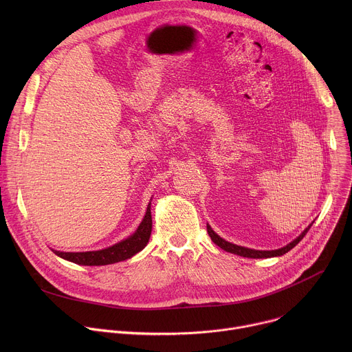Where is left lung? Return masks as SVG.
<instances>
[{"label": "left lung", "instance_id": "obj_1", "mask_svg": "<svg viewBox=\"0 0 352 352\" xmlns=\"http://www.w3.org/2000/svg\"><path fill=\"white\" fill-rule=\"evenodd\" d=\"M312 226V224H311ZM311 226L300 234L296 239H294L292 242H289L288 245H285L284 248H280V249H276V250H255V249H249V248H243V246H238V245H235V243H231V242H228V241H226V239H223L221 236H219L213 230H212V227L208 224V232H209V235H210V238H212V241L217 245V246H220L221 249H224V250H227V252H230V254H235V255H239V256H243V258H252V259H261V258H274V256H281V255H284V254H287L288 250H291L300 239H302L305 235H307V232L309 231V228H311Z\"/></svg>", "mask_w": 352, "mask_h": 352}]
</instances>
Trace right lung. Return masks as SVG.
Here are the masks:
<instances>
[{
	"instance_id": "right-lung-1",
	"label": "right lung",
	"mask_w": 352,
	"mask_h": 352,
	"mask_svg": "<svg viewBox=\"0 0 352 352\" xmlns=\"http://www.w3.org/2000/svg\"><path fill=\"white\" fill-rule=\"evenodd\" d=\"M150 234H152V212H150V204L147 206L146 214L135 231L133 235L129 238L110 246L102 250H91V252H60V250H54L53 252L69 262H74L76 265L83 266H104L117 263L125 259L132 258L135 254L140 252V250L146 246L148 242Z\"/></svg>"
}]
</instances>
